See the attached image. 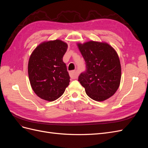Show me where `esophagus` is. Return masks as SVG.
Returning <instances> with one entry per match:
<instances>
[{
	"label": "esophagus",
	"instance_id": "34e87169",
	"mask_svg": "<svg viewBox=\"0 0 148 148\" xmlns=\"http://www.w3.org/2000/svg\"><path fill=\"white\" fill-rule=\"evenodd\" d=\"M78 73L77 71L76 70H73V71H71L70 72V77L72 79H75L78 77Z\"/></svg>",
	"mask_w": 148,
	"mask_h": 148
}]
</instances>
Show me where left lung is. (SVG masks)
<instances>
[{"instance_id": "1", "label": "left lung", "mask_w": 148, "mask_h": 148, "mask_svg": "<svg viewBox=\"0 0 148 148\" xmlns=\"http://www.w3.org/2000/svg\"><path fill=\"white\" fill-rule=\"evenodd\" d=\"M77 46L85 63L86 71L78 82L92 99L103 101L113 96L121 79V65L117 53L106 42L88 41Z\"/></svg>"}]
</instances>
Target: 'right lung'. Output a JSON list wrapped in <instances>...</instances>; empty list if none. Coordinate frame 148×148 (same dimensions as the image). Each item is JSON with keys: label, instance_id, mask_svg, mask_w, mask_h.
Instances as JSON below:
<instances>
[{"label": "right lung", "instance_id": "1", "mask_svg": "<svg viewBox=\"0 0 148 148\" xmlns=\"http://www.w3.org/2000/svg\"><path fill=\"white\" fill-rule=\"evenodd\" d=\"M68 45L59 39L44 42L29 57V79L38 97L47 101L59 98L70 83V76L63 57Z\"/></svg>", "mask_w": 148, "mask_h": 148}]
</instances>
